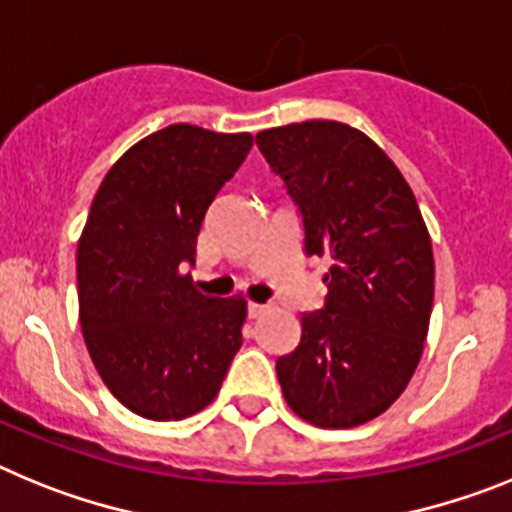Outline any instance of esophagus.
I'll use <instances>...</instances> for the list:
<instances>
[{
	"instance_id": "34e87169",
	"label": "esophagus",
	"mask_w": 512,
	"mask_h": 512,
	"mask_svg": "<svg viewBox=\"0 0 512 512\" xmlns=\"http://www.w3.org/2000/svg\"><path fill=\"white\" fill-rule=\"evenodd\" d=\"M265 311H268V304H247V314L250 317H260Z\"/></svg>"
}]
</instances>
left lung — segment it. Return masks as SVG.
<instances>
[{
	"label": "left lung",
	"instance_id": "obj_1",
	"mask_svg": "<svg viewBox=\"0 0 512 512\" xmlns=\"http://www.w3.org/2000/svg\"><path fill=\"white\" fill-rule=\"evenodd\" d=\"M304 226L330 257L327 296L275 371L288 407L317 428H355L407 389L433 311V244L410 185L379 146L337 121L257 133Z\"/></svg>",
	"mask_w": 512,
	"mask_h": 512
}]
</instances>
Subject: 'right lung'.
<instances>
[{"mask_svg": "<svg viewBox=\"0 0 512 512\" xmlns=\"http://www.w3.org/2000/svg\"><path fill=\"white\" fill-rule=\"evenodd\" d=\"M252 149L250 133L175 123L123 154L77 247L79 322L100 379L128 410L182 420L219 394L247 301L195 291V239Z\"/></svg>", "mask_w": 512, "mask_h": 512, "instance_id": "obj_1", "label": "right lung"}]
</instances>
